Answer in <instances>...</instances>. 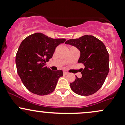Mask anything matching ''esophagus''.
Instances as JSON below:
<instances>
[{"instance_id": "esophagus-1", "label": "esophagus", "mask_w": 125, "mask_h": 125, "mask_svg": "<svg viewBox=\"0 0 125 125\" xmlns=\"http://www.w3.org/2000/svg\"><path fill=\"white\" fill-rule=\"evenodd\" d=\"M67 74H68V73H67L66 71L63 72V75H67Z\"/></svg>"}]
</instances>
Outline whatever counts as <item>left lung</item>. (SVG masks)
<instances>
[{"label":"left lung","instance_id":"8db88e82","mask_svg":"<svg viewBox=\"0 0 125 125\" xmlns=\"http://www.w3.org/2000/svg\"><path fill=\"white\" fill-rule=\"evenodd\" d=\"M65 44L75 47L80 52L78 62L83 63L81 78L76 76L71 89L81 96L94 94L102 87L109 72V54L101 41L92 35L68 40Z\"/></svg>","mask_w":125,"mask_h":125}]
</instances>
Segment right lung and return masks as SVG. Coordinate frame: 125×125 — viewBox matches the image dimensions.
I'll return each instance as SVG.
<instances>
[{
    "label": "right lung",
    "instance_id": "1",
    "mask_svg": "<svg viewBox=\"0 0 125 125\" xmlns=\"http://www.w3.org/2000/svg\"><path fill=\"white\" fill-rule=\"evenodd\" d=\"M65 41L35 33L21 42L15 57L17 71L23 84L31 93L42 96L54 90L63 71L51 70L45 66L46 62L52 57L56 47Z\"/></svg>",
    "mask_w": 125,
    "mask_h": 125
}]
</instances>
